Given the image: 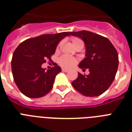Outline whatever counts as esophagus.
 Wrapping results in <instances>:
<instances>
[{
	"label": "esophagus",
	"mask_w": 132,
	"mask_h": 132,
	"mask_svg": "<svg viewBox=\"0 0 132 132\" xmlns=\"http://www.w3.org/2000/svg\"><path fill=\"white\" fill-rule=\"evenodd\" d=\"M62 70L63 72H68V69H66V68H62Z\"/></svg>",
	"instance_id": "1"
}]
</instances>
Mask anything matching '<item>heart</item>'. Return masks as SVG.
<instances>
[{
    "instance_id": "heart-1",
    "label": "heart",
    "mask_w": 132,
    "mask_h": 132,
    "mask_svg": "<svg viewBox=\"0 0 132 132\" xmlns=\"http://www.w3.org/2000/svg\"><path fill=\"white\" fill-rule=\"evenodd\" d=\"M71 40H72V43L73 45L77 44V43H78V42H82V41L80 39H79L77 38H72ZM59 62H60V65L63 66V67L70 68V67L72 66L73 65H75V64L76 63V60L74 57H70V56L62 55L60 58Z\"/></svg>"
}]
</instances>
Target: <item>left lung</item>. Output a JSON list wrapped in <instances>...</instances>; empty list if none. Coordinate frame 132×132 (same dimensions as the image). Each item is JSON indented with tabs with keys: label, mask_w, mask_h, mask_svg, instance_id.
Here are the masks:
<instances>
[{
	"label": "left lung",
	"mask_w": 132,
	"mask_h": 132,
	"mask_svg": "<svg viewBox=\"0 0 132 132\" xmlns=\"http://www.w3.org/2000/svg\"><path fill=\"white\" fill-rule=\"evenodd\" d=\"M81 38L86 45L84 59L79 67L90 74L83 75L78 72L72 86L86 96H97L105 92L114 80L119 66V55L111 42L103 36L88 31L70 32Z\"/></svg>",
	"instance_id": "8db88e82"
}]
</instances>
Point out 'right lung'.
<instances>
[{"mask_svg":"<svg viewBox=\"0 0 132 132\" xmlns=\"http://www.w3.org/2000/svg\"><path fill=\"white\" fill-rule=\"evenodd\" d=\"M70 32L44 34L24 40L13 52L11 70L20 91L29 98H40L48 93L53 86L56 75L62 71L57 64L46 71L42 64L51 61L52 55L61 40Z\"/></svg>","mask_w":132,"mask_h":132,"instance_id":"obj_1","label":"right lung"}]
</instances>
